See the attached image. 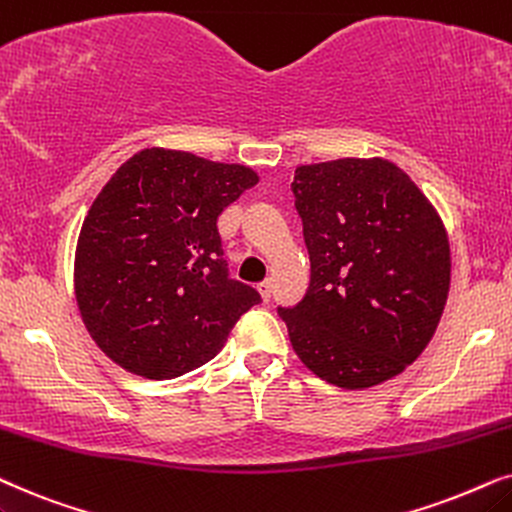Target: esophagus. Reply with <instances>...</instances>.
Masks as SVG:
<instances>
[{"label":"esophagus","mask_w":512,"mask_h":512,"mask_svg":"<svg viewBox=\"0 0 512 512\" xmlns=\"http://www.w3.org/2000/svg\"><path fill=\"white\" fill-rule=\"evenodd\" d=\"M271 288H274V285H271V281H262L260 285H257V290H260V295H262L264 302H269V299H271Z\"/></svg>","instance_id":"34e87169"}]
</instances>
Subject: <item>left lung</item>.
Segmentation results:
<instances>
[{
    "mask_svg": "<svg viewBox=\"0 0 512 512\" xmlns=\"http://www.w3.org/2000/svg\"><path fill=\"white\" fill-rule=\"evenodd\" d=\"M311 283L278 306L299 360L327 384L393 379L431 342L449 292V241L438 213L395 163L337 159L292 180Z\"/></svg>",
    "mask_w": 512,
    "mask_h": 512,
    "instance_id": "obj_1",
    "label": "left lung"
}]
</instances>
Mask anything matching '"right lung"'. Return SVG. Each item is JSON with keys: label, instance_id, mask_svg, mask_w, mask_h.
<instances>
[{"label": "right lung", "instance_id": "obj_1", "mask_svg": "<svg viewBox=\"0 0 512 512\" xmlns=\"http://www.w3.org/2000/svg\"><path fill=\"white\" fill-rule=\"evenodd\" d=\"M255 170L142 149L102 187L74 255V295L93 342L124 370L175 379L222 351L260 292L229 276L217 217Z\"/></svg>", "mask_w": 512, "mask_h": 512}]
</instances>
